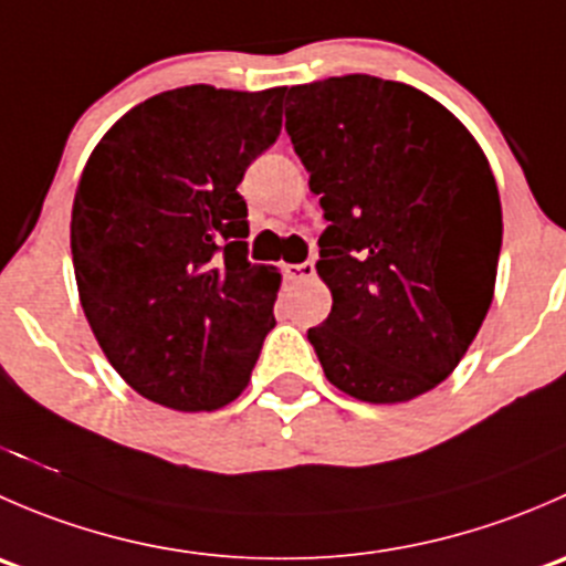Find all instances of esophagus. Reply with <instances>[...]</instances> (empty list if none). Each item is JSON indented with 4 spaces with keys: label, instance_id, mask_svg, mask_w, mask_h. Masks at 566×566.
<instances>
[{
    "label": "esophagus",
    "instance_id": "34e87169",
    "mask_svg": "<svg viewBox=\"0 0 566 566\" xmlns=\"http://www.w3.org/2000/svg\"><path fill=\"white\" fill-rule=\"evenodd\" d=\"M315 276V262H298V265H284V279L287 282H310Z\"/></svg>",
    "mask_w": 566,
    "mask_h": 566
}]
</instances>
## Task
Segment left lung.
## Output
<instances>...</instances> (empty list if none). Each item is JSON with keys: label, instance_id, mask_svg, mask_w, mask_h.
I'll use <instances>...</instances> for the list:
<instances>
[{"label": "left lung", "instance_id": "1", "mask_svg": "<svg viewBox=\"0 0 566 566\" xmlns=\"http://www.w3.org/2000/svg\"><path fill=\"white\" fill-rule=\"evenodd\" d=\"M284 117L328 221L334 304L306 334L325 378L375 405L436 389L493 301L504 224L482 147L430 95L367 73L293 87Z\"/></svg>", "mask_w": 566, "mask_h": 566}]
</instances>
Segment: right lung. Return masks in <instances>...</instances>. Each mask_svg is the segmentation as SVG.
<instances>
[{
  "label": "right lung",
  "instance_id": "right-lung-1",
  "mask_svg": "<svg viewBox=\"0 0 566 566\" xmlns=\"http://www.w3.org/2000/svg\"><path fill=\"white\" fill-rule=\"evenodd\" d=\"M284 87L191 84L108 128L78 180L71 251L101 350L142 397L216 410L249 386L282 276L249 262V164L282 130Z\"/></svg>",
  "mask_w": 566,
  "mask_h": 566
}]
</instances>
